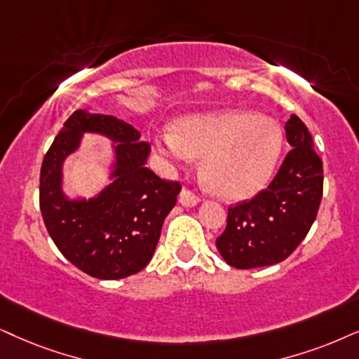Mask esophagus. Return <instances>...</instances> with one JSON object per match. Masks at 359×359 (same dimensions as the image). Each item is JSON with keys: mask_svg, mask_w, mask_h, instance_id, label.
<instances>
[{"mask_svg": "<svg viewBox=\"0 0 359 359\" xmlns=\"http://www.w3.org/2000/svg\"><path fill=\"white\" fill-rule=\"evenodd\" d=\"M179 202L185 207H194L201 202V198H198V195L194 194L192 190L182 189V192H180V195H179Z\"/></svg>", "mask_w": 359, "mask_h": 359, "instance_id": "34e87169", "label": "esophagus"}]
</instances>
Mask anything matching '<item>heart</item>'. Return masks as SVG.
Instances as JSON below:
<instances>
[{
    "instance_id": "obj_1",
    "label": "heart",
    "mask_w": 359,
    "mask_h": 359,
    "mask_svg": "<svg viewBox=\"0 0 359 359\" xmlns=\"http://www.w3.org/2000/svg\"><path fill=\"white\" fill-rule=\"evenodd\" d=\"M157 151L174 161L202 158L207 187L222 198L243 201L266 187L283 151V129L273 117L219 111L177 119Z\"/></svg>"
}]
</instances>
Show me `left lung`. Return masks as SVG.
I'll return each instance as SVG.
<instances>
[{
    "mask_svg": "<svg viewBox=\"0 0 359 359\" xmlns=\"http://www.w3.org/2000/svg\"><path fill=\"white\" fill-rule=\"evenodd\" d=\"M292 151L269 187L229 208L217 250L233 269H258L283 262L310 232L323 195V162L310 130L298 116L285 124Z\"/></svg>",
    "mask_w": 359,
    "mask_h": 359,
    "instance_id": "obj_1",
    "label": "left lung"
}]
</instances>
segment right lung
<instances>
[{
	"instance_id": "right-lung-1",
	"label": "right lung",
	"mask_w": 359,
	"mask_h": 359,
	"mask_svg": "<svg viewBox=\"0 0 359 359\" xmlns=\"http://www.w3.org/2000/svg\"><path fill=\"white\" fill-rule=\"evenodd\" d=\"M84 132L115 142L113 182L96 198L71 201L62 192V164L77 150ZM139 139V130L127 122L79 109L43 158L39 208L44 225L59 252L94 278H126L151 262L162 224L182 189L147 169L151 146Z\"/></svg>"
}]
</instances>
